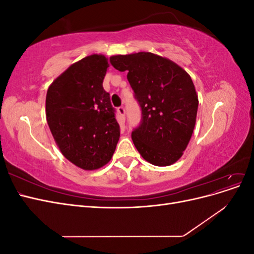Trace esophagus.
<instances>
[{
	"mask_svg": "<svg viewBox=\"0 0 254 254\" xmlns=\"http://www.w3.org/2000/svg\"><path fill=\"white\" fill-rule=\"evenodd\" d=\"M118 112H119V114H120V118H121V120L124 122L125 121V114H126V110H125V108L123 106H121V107H119L118 108Z\"/></svg>",
	"mask_w": 254,
	"mask_h": 254,
	"instance_id": "obj_1",
	"label": "esophagus"
}]
</instances>
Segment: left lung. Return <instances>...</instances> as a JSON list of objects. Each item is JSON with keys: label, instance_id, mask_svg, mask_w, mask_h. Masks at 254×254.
<instances>
[{"label": "left lung", "instance_id": "1", "mask_svg": "<svg viewBox=\"0 0 254 254\" xmlns=\"http://www.w3.org/2000/svg\"><path fill=\"white\" fill-rule=\"evenodd\" d=\"M127 79L141 108L131 132L135 148L149 163L167 166L182 156L195 127L198 96L190 75L173 61L140 52L110 58Z\"/></svg>", "mask_w": 254, "mask_h": 254}]
</instances>
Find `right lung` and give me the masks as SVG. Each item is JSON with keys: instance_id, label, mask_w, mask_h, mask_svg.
Wrapping results in <instances>:
<instances>
[{"instance_id": "obj_1", "label": "right lung", "mask_w": 254, "mask_h": 254, "mask_svg": "<svg viewBox=\"0 0 254 254\" xmlns=\"http://www.w3.org/2000/svg\"><path fill=\"white\" fill-rule=\"evenodd\" d=\"M109 64L91 55L72 64L50 86L47 121L63 155L82 170L109 162L120 139L110 94L103 88Z\"/></svg>"}]
</instances>
